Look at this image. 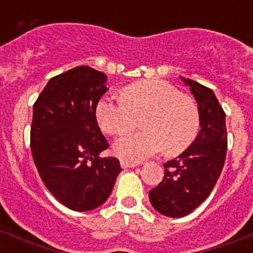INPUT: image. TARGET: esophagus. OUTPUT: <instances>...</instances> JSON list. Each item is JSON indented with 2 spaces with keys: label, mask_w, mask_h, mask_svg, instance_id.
I'll return each instance as SVG.
<instances>
[{
  "label": "esophagus",
  "mask_w": 253,
  "mask_h": 253,
  "mask_svg": "<svg viewBox=\"0 0 253 253\" xmlns=\"http://www.w3.org/2000/svg\"><path fill=\"white\" fill-rule=\"evenodd\" d=\"M140 166L139 163H135V162H129V160H121V167L122 168H133V167Z\"/></svg>",
  "instance_id": "34e87169"
}]
</instances>
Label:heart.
I'll return each mask as SVG.
<instances>
[{
	"label": "heart",
	"mask_w": 253,
	"mask_h": 253,
	"mask_svg": "<svg viewBox=\"0 0 253 253\" xmlns=\"http://www.w3.org/2000/svg\"><path fill=\"white\" fill-rule=\"evenodd\" d=\"M122 98L104 96L96 105V120L112 135L126 132L142 117L140 131L127 132L114 142V151L126 160H144L166 150L178 154L196 139L200 127L197 105L162 80L129 85Z\"/></svg>",
	"instance_id": "heart-1"
}]
</instances>
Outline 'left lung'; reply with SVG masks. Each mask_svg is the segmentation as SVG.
I'll return each instance as SVG.
<instances>
[{
  "label": "left lung",
  "mask_w": 253,
  "mask_h": 253,
  "mask_svg": "<svg viewBox=\"0 0 253 253\" xmlns=\"http://www.w3.org/2000/svg\"><path fill=\"white\" fill-rule=\"evenodd\" d=\"M197 102L200 131L178 157L164 164V178L149 192L153 208L169 218L190 214L208 199L218 181L227 155L225 113L214 91L181 78Z\"/></svg>",
  "instance_id": "left-lung-1"
}]
</instances>
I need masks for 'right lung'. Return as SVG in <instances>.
<instances>
[{"instance_id": "1", "label": "right lung", "mask_w": 253, "mask_h": 253, "mask_svg": "<svg viewBox=\"0 0 253 253\" xmlns=\"http://www.w3.org/2000/svg\"><path fill=\"white\" fill-rule=\"evenodd\" d=\"M107 90L105 74L79 66L50 79L33 107L35 167L54 199L75 211L103 205L122 170L118 159L100 157L108 141L95 111Z\"/></svg>"}]
</instances>
